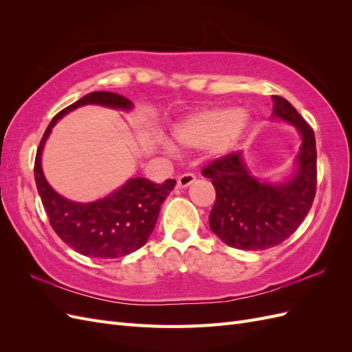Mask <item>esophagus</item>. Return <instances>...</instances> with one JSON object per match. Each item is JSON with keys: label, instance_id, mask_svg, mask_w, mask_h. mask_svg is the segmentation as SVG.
<instances>
[{"label": "esophagus", "instance_id": "obj_1", "mask_svg": "<svg viewBox=\"0 0 352 352\" xmlns=\"http://www.w3.org/2000/svg\"><path fill=\"white\" fill-rule=\"evenodd\" d=\"M195 182V175L192 173H184L177 177V188H186L190 184Z\"/></svg>", "mask_w": 352, "mask_h": 352}]
</instances>
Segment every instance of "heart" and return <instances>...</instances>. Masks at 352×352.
<instances>
[{"label": "heart", "instance_id": "obj_1", "mask_svg": "<svg viewBox=\"0 0 352 352\" xmlns=\"http://www.w3.org/2000/svg\"><path fill=\"white\" fill-rule=\"evenodd\" d=\"M247 124L242 111L208 110L189 116L175 129V138L185 146L210 145L217 153H225L238 140Z\"/></svg>", "mask_w": 352, "mask_h": 352}]
</instances>
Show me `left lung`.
<instances>
[{"instance_id": "left-lung-1", "label": "left lung", "mask_w": 352, "mask_h": 352, "mask_svg": "<svg viewBox=\"0 0 352 352\" xmlns=\"http://www.w3.org/2000/svg\"><path fill=\"white\" fill-rule=\"evenodd\" d=\"M273 114L294 124L302 136L298 170L289 182H258L245 167L241 151L212 160L201 172L216 189L210 228L233 248L260 251L282 243L300 228L316 197L317 151L311 126L279 95H273Z\"/></svg>"}]
</instances>
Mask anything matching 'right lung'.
Wrapping results in <instances>:
<instances>
[{"instance_id":"obj_1","label":"right lung","mask_w":352,"mask_h":352,"mask_svg":"<svg viewBox=\"0 0 352 352\" xmlns=\"http://www.w3.org/2000/svg\"><path fill=\"white\" fill-rule=\"evenodd\" d=\"M87 104L113 109H132V102L119 94L97 91L70 104L54 116L39 142L35 157V182L50 225L70 248L92 258H119L140 250L153 233L163 201L176 185L175 179L154 184L150 179L135 177L113 194L89 204L73 202L58 195L44 177L41 153L51 127L66 113Z\"/></svg>"}]
</instances>
